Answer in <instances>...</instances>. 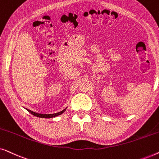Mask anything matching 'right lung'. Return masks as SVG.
<instances>
[{
    "instance_id": "1",
    "label": "right lung",
    "mask_w": 159,
    "mask_h": 159,
    "mask_svg": "<svg viewBox=\"0 0 159 159\" xmlns=\"http://www.w3.org/2000/svg\"><path fill=\"white\" fill-rule=\"evenodd\" d=\"M26 110L28 111L30 114H32V115H34V116H35L37 117H40V118H53V117H56L58 116H59V115L62 114L63 113H64L65 111L66 110V108H65V109H64L63 111H61L60 112H58V113H56V114H38V113H36V112H34L32 111L31 110H29L27 109V108H25Z\"/></svg>"
}]
</instances>
